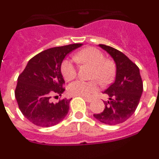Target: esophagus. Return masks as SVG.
<instances>
[{"label": "esophagus", "mask_w": 159, "mask_h": 159, "mask_svg": "<svg viewBox=\"0 0 159 159\" xmlns=\"http://www.w3.org/2000/svg\"><path fill=\"white\" fill-rule=\"evenodd\" d=\"M84 99H85V101L88 102H90L92 101V99H91V98H87V97H85V98H84Z\"/></svg>", "instance_id": "34e87169"}]
</instances>
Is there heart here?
I'll return each mask as SVG.
<instances>
[{"label": "heart", "instance_id": "obj_1", "mask_svg": "<svg viewBox=\"0 0 159 159\" xmlns=\"http://www.w3.org/2000/svg\"><path fill=\"white\" fill-rule=\"evenodd\" d=\"M75 60L92 67L90 78L99 81L102 85L110 84L116 72V66L111 60H106L105 55L95 48H87L81 50L75 56ZM61 72L66 80L70 81L77 75V67L75 61L67 58L61 64ZM98 90V84L95 81L76 80L69 84L67 92L73 96L89 97Z\"/></svg>", "mask_w": 159, "mask_h": 159}]
</instances>
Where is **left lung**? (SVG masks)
I'll list each match as a JSON object with an SVG mask.
<instances>
[{
	"mask_svg": "<svg viewBox=\"0 0 159 159\" xmlns=\"http://www.w3.org/2000/svg\"><path fill=\"white\" fill-rule=\"evenodd\" d=\"M113 58L116 65V80L103 93L109 97L103 101L104 110L94 117L107 125H117L129 119L137 108L143 84L139 68L135 64L117 49L105 44H99Z\"/></svg>",
	"mask_w": 159,
	"mask_h": 159,
	"instance_id": "8db88e82",
	"label": "left lung"
}]
</instances>
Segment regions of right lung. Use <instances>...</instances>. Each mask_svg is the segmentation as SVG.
<instances>
[{
    "label": "right lung",
    "instance_id": "add662e5",
    "mask_svg": "<svg viewBox=\"0 0 159 159\" xmlns=\"http://www.w3.org/2000/svg\"><path fill=\"white\" fill-rule=\"evenodd\" d=\"M82 43L55 47L32 57L17 79L15 97L23 116L38 127L58 124L67 116L71 99L52 102L53 95L65 91L61 64L67 54Z\"/></svg>",
    "mask_w": 159,
    "mask_h": 159
}]
</instances>
